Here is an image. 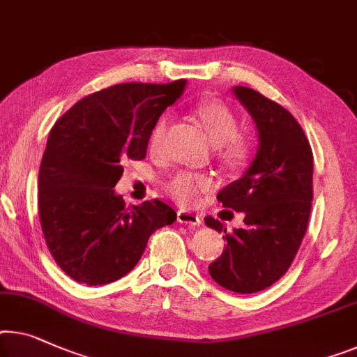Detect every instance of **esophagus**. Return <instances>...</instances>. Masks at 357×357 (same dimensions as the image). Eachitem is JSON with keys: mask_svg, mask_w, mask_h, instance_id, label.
I'll return each instance as SVG.
<instances>
[{"mask_svg": "<svg viewBox=\"0 0 357 357\" xmlns=\"http://www.w3.org/2000/svg\"><path fill=\"white\" fill-rule=\"evenodd\" d=\"M178 221L181 225H189V226H200L202 220L199 215H195L192 211L188 210H179L178 211Z\"/></svg>", "mask_w": 357, "mask_h": 357, "instance_id": "esophagus-1", "label": "esophagus"}]
</instances>
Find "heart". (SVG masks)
<instances>
[{
  "mask_svg": "<svg viewBox=\"0 0 357 357\" xmlns=\"http://www.w3.org/2000/svg\"><path fill=\"white\" fill-rule=\"evenodd\" d=\"M194 114L218 146V160L231 169L245 168L253 157L255 142L250 136L238 132L241 123L237 115L226 104L218 100H200L194 105ZM168 128L169 119L167 115H162L153 123L149 135V149L152 152H160L163 149ZM165 188L181 204L192 205L211 188V178L204 173L179 172L167 181Z\"/></svg>",
  "mask_w": 357,
  "mask_h": 357,
  "instance_id": "heart-1",
  "label": "heart"
}]
</instances>
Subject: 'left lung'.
I'll return each instance as SVG.
<instances>
[{
	"label": "left lung",
	"mask_w": 357,
	"mask_h": 357,
	"mask_svg": "<svg viewBox=\"0 0 357 357\" xmlns=\"http://www.w3.org/2000/svg\"><path fill=\"white\" fill-rule=\"evenodd\" d=\"M258 128L259 147L253 163L216 199L243 211L245 226L227 232L206 216V226L222 232L227 245L208 266L213 280L236 294L268 289L294 263L307 229L312 200V151L289 110L252 88H234Z\"/></svg>",
	"instance_id": "8db88e82"
}]
</instances>
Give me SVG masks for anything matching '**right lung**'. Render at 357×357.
<instances>
[{
    "mask_svg": "<svg viewBox=\"0 0 357 357\" xmlns=\"http://www.w3.org/2000/svg\"><path fill=\"white\" fill-rule=\"evenodd\" d=\"M185 79L121 83L83 98L47 137L38 174V211L46 245L68 278L105 285L135 268L153 231L176 211L153 199L125 206L114 188L126 160H144L149 135L176 102Z\"/></svg>",
    "mask_w": 357,
    "mask_h": 357,
    "instance_id": "right-lung-1",
    "label": "right lung"
}]
</instances>
